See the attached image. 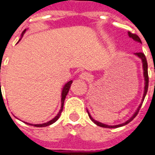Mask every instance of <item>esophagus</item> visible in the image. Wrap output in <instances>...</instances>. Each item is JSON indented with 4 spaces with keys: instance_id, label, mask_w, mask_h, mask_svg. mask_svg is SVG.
Masks as SVG:
<instances>
[{
    "instance_id": "34e87169",
    "label": "esophagus",
    "mask_w": 155,
    "mask_h": 155,
    "mask_svg": "<svg viewBox=\"0 0 155 155\" xmlns=\"http://www.w3.org/2000/svg\"><path fill=\"white\" fill-rule=\"evenodd\" d=\"M89 77H90V74L89 73H87V72H82L79 75V78L82 81H87V80H89Z\"/></svg>"
}]
</instances>
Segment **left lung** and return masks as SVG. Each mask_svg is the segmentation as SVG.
<instances>
[{"label": "left lung", "instance_id": "obj_1", "mask_svg": "<svg viewBox=\"0 0 155 155\" xmlns=\"http://www.w3.org/2000/svg\"><path fill=\"white\" fill-rule=\"evenodd\" d=\"M128 36L129 38H132L134 41H136L137 42H140V43H142L141 42V40L140 38H139L136 34H133L130 32H128ZM135 56H136L137 57H139L140 60H141V62H142V69H143V76H144V80H145V86H144V93H143V97H142V99H141V102H140V104L139 105V107L136 108V110L135 111V113H133L132 116L130 117V118L127 120V121L123 122V123H121V124H118V125H113V126H111V125H107V124H104V123H102L100 121H97V120H95L92 117V116L90 115V113L88 111L87 109V113L89 114V118L91 119V121L96 124L97 126L98 127H105V128H117V127H123L125 125L128 124L129 122L132 121L133 119L136 117V116L137 115V113H139V111H140V107H141L142 104H143V102H144V99L145 98V95L147 94V91H148V86H149V77H148V64H147V61H146V57H145V54L144 53H142V52H136L135 53Z\"/></svg>", "mask_w": 155, "mask_h": 155}]
</instances>
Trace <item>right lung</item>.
<instances>
[{
	"mask_svg": "<svg viewBox=\"0 0 155 155\" xmlns=\"http://www.w3.org/2000/svg\"><path fill=\"white\" fill-rule=\"evenodd\" d=\"M26 30H27V29H25V30L23 31L22 34H21V38L24 36V34H25V33L26 32ZM21 38H19V42L20 41V40H21ZM72 82H73L72 81H68V82L65 84V85L63 86L62 90H61V108H60V110H59V112H58V113H57V115H56V117H53V118L51 119V120H50V121H47V122H45V123H42V124H32V123H28V122H25V121H24V122H25V123H26V124L30 125V126H34V127H48V126H50V125L53 124L54 122H56V121L58 120V118L60 117L61 113V112H62L63 105H64V101H65V98H66V95H67V94H68V92H69V90H70V88H71V85ZM0 88H1V83H0Z\"/></svg>",
	"mask_w": 155,
	"mask_h": 155,
	"instance_id": "obj_1",
	"label": "right lung"
}]
</instances>
